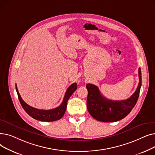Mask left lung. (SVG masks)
Wrapping results in <instances>:
<instances>
[{"label":"left lung","mask_w":155,"mask_h":155,"mask_svg":"<svg viewBox=\"0 0 155 155\" xmlns=\"http://www.w3.org/2000/svg\"><path fill=\"white\" fill-rule=\"evenodd\" d=\"M139 84L135 92L126 100L111 101L104 97L97 86L88 84L87 109L96 120L102 122H116L127 116L136 105L141 86V70L139 68Z\"/></svg>","instance_id":"left-lung-1"}]
</instances>
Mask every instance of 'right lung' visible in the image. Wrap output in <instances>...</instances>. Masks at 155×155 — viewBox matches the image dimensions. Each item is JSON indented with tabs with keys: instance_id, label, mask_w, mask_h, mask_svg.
I'll use <instances>...</instances> for the list:
<instances>
[{
	"instance_id": "right-lung-1",
	"label": "right lung",
	"mask_w": 155,
	"mask_h": 155,
	"mask_svg": "<svg viewBox=\"0 0 155 155\" xmlns=\"http://www.w3.org/2000/svg\"><path fill=\"white\" fill-rule=\"evenodd\" d=\"M77 88V85L76 83L72 84L68 88L65 92L64 98L62 103L59 105L58 107H56L50 110H42L38 109L32 107L24 102L19 93L17 86L15 85V89L17 91L18 95V98L19 102L22 105V108L25 110L28 114L31 117L34 118L36 120L44 122H51L55 121L60 119L64 115V114L66 111L67 102L72 94L74 92Z\"/></svg>"
}]
</instances>
